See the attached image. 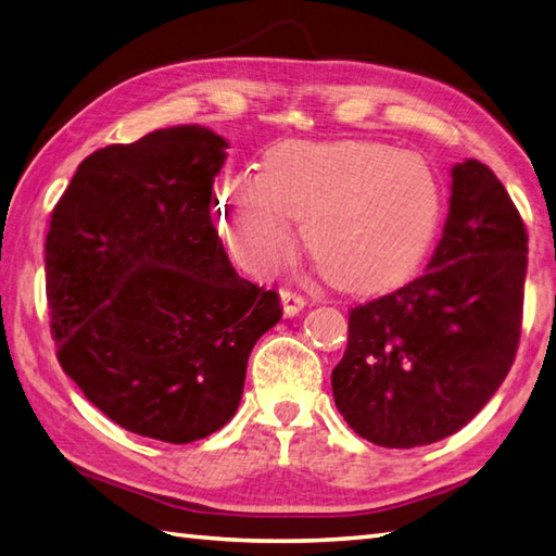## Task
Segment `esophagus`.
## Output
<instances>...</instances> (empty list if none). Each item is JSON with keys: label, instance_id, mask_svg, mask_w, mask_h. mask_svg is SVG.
I'll return each mask as SVG.
<instances>
[{"label": "esophagus", "instance_id": "1", "mask_svg": "<svg viewBox=\"0 0 556 556\" xmlns=\"http://www.w3.org/2000/svg\"><path fill=\"white\" fill-rule=\"evenodd\" d=\"M280 300H282V312H286V316H298L306 306V300L302 294L292 290H280Z\"/></svg>", "mask_w": 556, "mask_h": 556}]
</instances>
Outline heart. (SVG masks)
Returning <instances> with one entry per match:
<instances>
[{"mask_svg":"<svg viewBox=\"0 0 556 556\" xmlns=\"http://www.w3.org/2000/svg\"><path fill=\"white\" fill-rule=\"evenodd\" d=\"M440 182L424 156L380 142H280L262 174L224 190V228L244 268L268 274L294 250L290 218L318 274L371 292L421 262L440 220Z\"/></svg>","mask_w":556,"mask_h":556,"instance_id":"1","label":"heart"}]
</instances>
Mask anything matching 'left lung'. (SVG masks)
Here are the masks:
<instances>
[{"label": "left lung", "mask_w": 556, "mask_h": 556, "mask_svg": "<svg viewBox=\"0 0 556 556\" xmlns=\"http://www.w3.org/2000/svg\"><path fill=\"white\" fill-rule=\"evenodd\" d=\"M528 232L492 170L452 168L450 214L426 274L350 312L332 397L380 447L430 445L483 409L521 338Z\"/></svg>", "instance_id": "left-lung-1"}]
</instances>
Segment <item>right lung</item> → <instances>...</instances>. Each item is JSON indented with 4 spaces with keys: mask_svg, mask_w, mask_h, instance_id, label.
<instances>
[{
    "mask_svg": "<svg viewBox=\"0 0 556 556\" xmlns=\"http://www.w3.org/2000/svg\"><path fill=\"white\" fill-rule=\"evenodd\" d=\"M228 142L176 126L97 150L49 220L56 356L97 409L144 438L202 440L238 412L247 359L280 316L212 224Z\"/></svg>",
    "mask_w": 556,
    "mask_h": 556,
    "instance_id": "1",
    "label": "right lung"
}]
</instances>
